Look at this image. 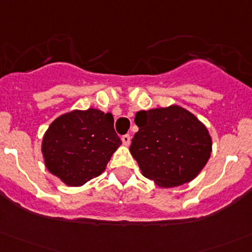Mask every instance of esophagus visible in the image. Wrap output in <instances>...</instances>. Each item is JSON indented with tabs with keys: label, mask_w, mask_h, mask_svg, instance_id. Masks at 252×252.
Returning <instances> with one entry per match:
<instances>
[{
	"label": "esophagus",
	"mask_w": 252,
	"mask_h": 252,
	"mask_svg": "<svg viewBox=\"0 0 252 252\" xmlns=\"http://www.w3.org/2000/svg\"><path fill=\"white\" fill-rule=\"evenodd\" d=\"M121 141H122V143H124L125 146H128L131 143V136L130 135H124L121 137Z\"/></svg>",
	"instance_id": "34e87169"
}]
</instances>
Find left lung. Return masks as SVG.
I'll use <instances>...</instances> for the list:
<instances>
[{
	"label": "left lung",
	"instance_id": "obj_1",
	"mask_svg": "<svg viewBox=\"0 0 252 252\" xmlns=\"http://www.w3.org/2000/svg\"><path fill=\"white\" fill-rule=\"evenodd\" d=\"M130 152L146 178L172 188L193 181L212 153L204 125L178 105L138 111Z\"/></svg>",
	"mask_w": 252,
	"mask_h": 252
}]
</instances>
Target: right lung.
Returning a JSON list of instances; mask_svg holds the SVG:
<instances>
[{"instance_id": "right-lung-1", "label": "right lung", "mask_w": 252, "mask_h": 252, "mask_svg": "<svg viewBox=\"0 0 252 252\" xmlns=\"http://www.w3.org/2000/svg\"><path fill=\"white\" fill-rule=\"evenodd\" d=\"M121 145L110 112L74 110L57 117L42 141L48 171L70 187H80L105 171Z\"/></svg>"}]
</instances>
